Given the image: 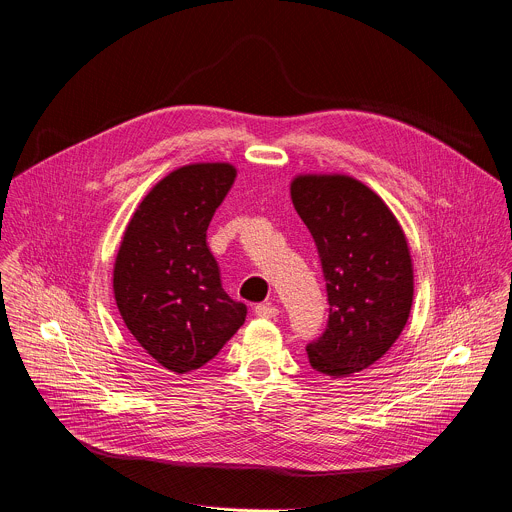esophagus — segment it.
<instances>
[{
	"mask_svg": "<svg viewBox=\"0 0 512 512\" xmlns=\"http://www.w3.org/2000/svg\"><path fill=\"white\" fill-rule=\"evenodd\" d=\"M255 315H259V317H277L279 309L273 303H257L255 305Z\"/></svg>",
	"mask_w": 512,
	"mask_h": 512,
	"instance_id": "esophagus-1",
	"label": "esophagus"
}]
</instances>
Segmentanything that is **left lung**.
Here are the masks:
<instances>
[{
  "mask_svg": "<svg viewBox=\"0 0 512 512\" xmlns=\"http://www.w3.org/2000/svg\"><path fill=\"white\" fill-rule=\"evenodd\" d=\"M291 201L315 241L329 303L325 331L307 344V358L315 372L346 378L376 364L408 321L410 249L386 203L352 177L301 175Z\"/></svg>",
  "mask_w": 512,
  "mask_h": 512,
  "instance_id": "obj_1",
  "label": "left lung"
}]
</instances>
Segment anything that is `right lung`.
<instances>
[{
    "label": "right lung",
    "instance_id": "obj_1",
    "mask_svg": "<svg viewBox=\"0 0 512 512\" xmlns=\"http://www.w3.org/2000/svg\"><path fill=\"white\" fill-rule=\"evenodd\" d=\"M237 177L227 162L166 175L132 215L114 263V297L136 342L162 368L187 374L213 360L243 325L207 245L209 223Z\"/></svg>",
    "mask_w": 512,
    "mask_h": 512
}]
</instances>
